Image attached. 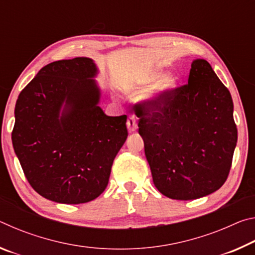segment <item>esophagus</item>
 <instances>
[{"instance_id":"esophagus-1","label":"esophagus","mask_w":255,"mask_h":255,"mask_svg":"<svg viewBox=\"0 0 255 255\" xmlns=\"http://www.w3.org/2000/svg\"><path fill=\"white\" fill-rule=\"evenodd\" d=\"M127 127L129 131H135L137 129V118L136 116L130 115L127 120Z\"/></svg>"}]
</instances>
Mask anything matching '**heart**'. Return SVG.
Returning <instances> with one entry per match:
<instances>
[{
  "label": "heart",
  "mask_w": 255,
  "mask_h": 255,
  "mask_svg": "<svg viewBox=\"0 0 255 255\" xmlns=\"http://www.w3.org/2000/svg\"><path fill=\"white\" fill-rule=\"evenodd\" d=\"M162 72L153 71V72H141L138 74L131 75L130 77L124 82L123 90L131 96H140L155 85L161 80ZM175 86V80L172 77H164L163 80L156 85L152 92V96H158V94H164L170 92Z\"/></svg>",
  "instance_id": "b5f03b06"
}]
</instances>
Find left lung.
Segmentation results:
<instances>
[{
    "instance_id": "1",
    "label": "left lung",
    "mask_w": 255,
    "mask_h": 255,
    "mask_svg": "<svg viewBox=\"0 0 255 255\" xmlns=\"http://www.w3.org/2000/svg\"><path fill=\"white\" fill-rule=\"evenodd\" d=\"M136 115L153 182L162 195L193 200L225 183L237 128L231 93L207 60H193L187 84L141 103Z\"/></svg>"
}]
</instances>
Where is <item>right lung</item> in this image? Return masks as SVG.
<instances>
[{"label": "right lung", "mask_w": 255, "mask_h": 255, "mask_svg": "<svg viewBox=\"0 0 255 255\" xmlns=\"http://www.w3.org/2000/svg\"><path fill=\"white\" fill-rule=\"evenodd\" d=\"M96 74L90 58L57 60L42 67L16 100L14 152L30 185L48 200L77 205L98 198L126 141L127 116L109 117L98 106Z\"/></svg>", "instance_id": "obj_1"}]
</instances>
